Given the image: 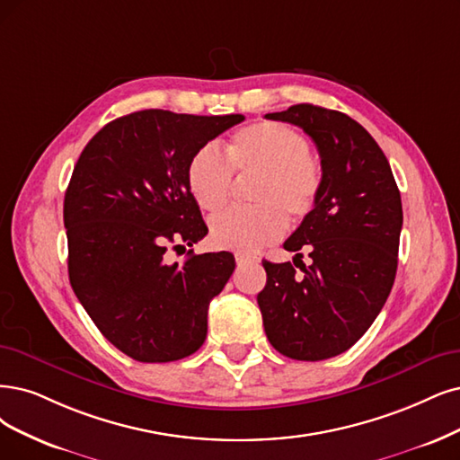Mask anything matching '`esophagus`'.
I'll return each instance as SVG.
<instances>
[{
  "instance_id": "esophagus-1",
  "label": "esophagus",
  "mask_w": 460,
  "mask_h": 460,
  "mask_svg": "<svg viewBox=\"0 0 460 460\" xmlns=\"http://www.w3.org/2000/svg\"><path fill=\"white\" fill-rule=\"evenodd\" d=\"M234 260L239 265H244V263H260V258L253 256V253H234Z\"/></svg>"
}]
</instances>
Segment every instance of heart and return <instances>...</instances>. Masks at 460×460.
<instances>
[{"label": "heart", "instance_id": "heart-1", "mask_svg": "<svg viewBox=\"0 0 460 460\" xmlns=\"http://www.w3.org/2000/svg\"><path fill=\"white\" fill-rule=\"evenodd\" d=\"M202 146L187 166V185L202 210L216 212L227 202L233 172L258 176L252 208H229L210 219V241L217 248L252 252L280 239L286 216L299 221L313 208L322 185L320 163L303 136L279 123H253L226 146Z\"/></svg>", "mask_w": 460, "mask_h": 460}]
</instances>
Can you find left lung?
I'll use <instances>...</instances> for the list:
<instances>
[{
  "instance_id": "left-lung-1",
  "label": "left lung",
  "mask_w": 460,
  "mask_h": 460,
  "mask_svg": "<svg viewBox=\"0 0 460 460\" xmlns=\"http://www.w3.org/2000/svg\"><path fill=\"white\" fill-rule=\"evenodd\" d=\"M265 117L311 136L322 185L314 208L284 243L296 252L294 264L299 249L310 252L312 263H302L297 274L290 261L263 260V328L288 358L326 360L358 341L393 290L403 221L400 191L383 149L349 115L296 104Z\"/></svg>"
}]
</instances>
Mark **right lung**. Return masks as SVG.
I'll return each mask as SVG.
<instances>
[{
  "label": "right lung",
  "instance_id": "right-lung-1",
  "mask_svg": "<svg viewBox=\"0 0 460 460\" xmlns=\"http://www.w3.org/2000/svg\"><path fill=\"white\" fill-rule=\"evenodd\" d=\"M241 121L134 111L98 130L77 159L64 197L70 284L102 335L134 360L174 362L207 339L208 305L233 275V253L190 250L183 265H170L164 252L208 233L187 166Z\"/></svg>",
  "mask_w": 460,
  "mask_h": 460
}]
</instances>
